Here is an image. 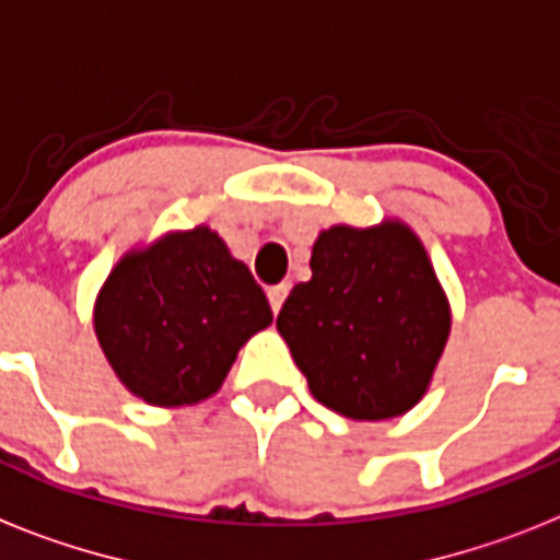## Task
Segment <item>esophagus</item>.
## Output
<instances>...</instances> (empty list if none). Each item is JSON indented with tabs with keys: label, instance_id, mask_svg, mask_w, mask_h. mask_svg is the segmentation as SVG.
I'll use <instances>...</instances> for the list:
<instances>
[{
	"label": "esophagus",
	"instance_id": "34e87169",
	"mask_svg": "<svg viewBox=\"0 0 560 560\" xmlns=\"http://www.w3.org/2000/svg\"><path fill=\"white\" fill-rule=\"evenodd\" d=\"M288 293H290L288 281H281V284H272V288L267 290V299H270L272 313H279L281 304H284V299H288Z\"/></svg>",
	"mask_w": 560,
	"mask_h": 560
}]
</instances>
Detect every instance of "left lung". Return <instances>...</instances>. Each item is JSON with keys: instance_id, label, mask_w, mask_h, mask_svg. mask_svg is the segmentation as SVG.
Here are the masks:
<instances>
[{"instance_id": "8db88e82", "label": "left lung", "mask_w": 560, "mask_h": 560, "mask_svg": "<svg viewBox=\"0 0 560 560\" xmlns=\"http://www.w3.org/2000/svg\"><path fill=\"white\" fill-rule=\"evenodd\" d=\"M310 270L276 318L310 393L359 421L410 410L450 332L447 299L421 242L396 222L330 228L313 244Z\"/></svg>"}]
</instances>
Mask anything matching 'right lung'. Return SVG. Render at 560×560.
Returning a JSON list of instances; mask_svg holds the SVG:
<instances>
[{"label": "right lung", "mask_w": 560, "mask_h": 560, "mask_svg": "<svg viewBox=\"0 0 560 560\" xmlns=\"http://www.w3.org/2000/svg\"><path fill=\"white\" fill-rule=\"evenodd\" d=\"M270 322L265 290L208 228L121 258L93 316L121 384L159 407L213 396L238 347Z\"/></svg>", "instance_id": "right-lung-1"}]
</instances>
